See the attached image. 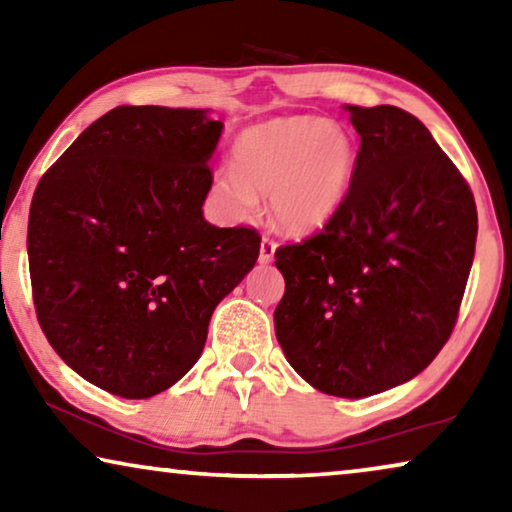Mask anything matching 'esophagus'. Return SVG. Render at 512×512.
<instances>
[{
    "label": "esophagus",
    "instance_id": "obj_1",
    "mask_svg": "<svg viewBox=\"0 0 512 512\" xmlns=\"http://www.w3.org/2000/svg\"><path fill=\"white\" fill-rule=\"evenodd\" d=\"M275 251H277V242L270 240V237H263V240H261V254H258V263H261V265L272 263V258H275Z\"/></svg>",
    "mask_w": 512,
    "mask_h": 512
}]
</instances>
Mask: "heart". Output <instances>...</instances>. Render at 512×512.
I'll return each instance as SVG.
<instances>
[{"instance_id": "b5f03b06", "label": "heart", "mask_w": 512, "mask_h": 512, "mask_svg": "<svg viewBox=\"0 0 512 512\" xmlns=\"http://www.w3.org/2000/svg\"><path fill=\"white\" fill-rule=\"evenodd\" d=\"M233 165L214 179L230 219H251L258 195H268L272 221L286 233L305 235L324 228L345 205L356 146L340 123L284 116L244 130L233 146Z\"/></svg>"}]
</instances>
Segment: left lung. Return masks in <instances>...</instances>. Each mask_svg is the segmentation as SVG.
I'll list each match as a JSON object with an SVG mask.
<instances>
[{
  "instance_id": "obj_1",
  "label": "left lung",
  "mask_w": 512,
  "mask_h": 512,
  "mask_svg": "<svg viewBox=\"0 0 512 512\" xmlns=\"http://www.w3.org/2000/svg\"><path fill=\"white\" fill-rule=\"evenodd\" d=\"M352 186L319 235L275 251V333L314 389L363 398L412 380L450 338L473 265L468 184L408 111L347 107Z\"/></svg>"
}]
</instances>
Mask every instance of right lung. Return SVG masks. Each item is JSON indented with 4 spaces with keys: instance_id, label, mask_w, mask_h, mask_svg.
Returning a JSON list of instances; mask_svg holds the SVG:
<instances>
[{
    "instance_id": "1",
    "label": "right lung",
    "mask_w": 512,
    "mask_h": 512,
    "mask_svg": "<svg viewBox=\"0 0 512 512\" xmlns=\"http://www.w3.org/2000/svg\"><path fill=\"white\" fill-rule=\"evenodd\" d=\"M223 123L209 109L116 107L41 177L27 256L41 331L74 373L121 398L170 389L261 237L202 205Z\"/></svg>"
}]
</instances>
